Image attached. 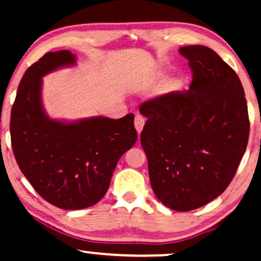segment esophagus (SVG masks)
<instances>
[{
  "mask_svg": "<svg viewBox=\"0 0 261 261\" xmlns=\"http://www.w3.org/2000/svg\"><path fill=\"white\" fill-rule=\"evenodd\" d=\"M144 124H145V119H144V117H142L141 115L135 116L134 126H135V129H137V132H138V134L141 133L142 128H144Z\"/></svg>",
  "mask_w": 261,
  "mask_h": 261,
  "instance_id": "34e87169",
  "label": "esophagus"
}]
</instances>
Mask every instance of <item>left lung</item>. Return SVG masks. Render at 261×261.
I'll return each instance as SVG.
<instances>
[{
	"mask_svg": "<svg viewBox=\"0 0 261 261\" xmlns=\"http://www.w3.org/2000/svg\"><path fill=\"white\" fill-rule=\"evenodd\" d=\"M179 53L194 74L190 88L142 103L140 141L156 197L189 212L229 185L247 147L249 120L241 82L215 51L192 45Z\"/></svg>",
	"mask_w": 261,
	"mask_h": 261,
	"instance_id": "8db88e82",
	"label": "left lung"
}]
</instances>
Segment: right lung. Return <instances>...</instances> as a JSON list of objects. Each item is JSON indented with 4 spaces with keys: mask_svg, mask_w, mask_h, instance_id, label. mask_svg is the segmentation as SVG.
<instances>
[{
    "mask_svg": "<svg viewBox=\"0 0 261 261\" xmlns=\"http://www.w3.org/2000/svg\"><path fill=\"white\" fill-rule=\"evenodd\" d=\"M74 64L76 56L67 49L41 57L24 72L10 115L12 147L21 172L42 198L66 210L101 201L121 155L138 139L133 114L117 120L49 119L42 106V77Z\"/></svg>",
    "mask_w": 261,
    "mask_h": 261,
    "instance_id": "add662e5",
    "label": "right lung"
}]
</instances>
